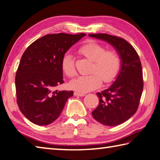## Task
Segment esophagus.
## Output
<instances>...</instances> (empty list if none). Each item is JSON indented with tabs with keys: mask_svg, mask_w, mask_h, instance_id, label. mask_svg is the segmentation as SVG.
Wrapping results in <instances>:
<instances>
[{
	"mask_svg": "<svg viewBox=\"0 0 160 160\" xmlns=\"http://www.w3.org/2000/svg\"><path fill=\"white\" fill-rule=\"evenodd\" d=\"M74 94L75 96H79V97H83L86 95L84 93H81V92H74Z\"/></svg>",
	"mask_w": 160,
	"mask_h": 160,
	"instance_id": "1",
	"label": "esophagus"
}]
</instances>
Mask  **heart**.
Masks as SVG:
<instances>
[{
    "label": "heart",
    "instance_id": "heart-1",
    "mask_svg": "<svg viewBox=\"0 0 160 160\" xmlns=\"http://www.w3.org/2000/svg\"><path fill=\"white\" fill-rule=\"evenodd\" d=\"M78 52L89 60L92 61L90 72L86 76H80L71 81L70 87L81 93L90 92L101 86L102 79L104 83H109L115 79L121 68V58L115 50H106L103 45L89 41L78 49ZM61 69L69 77L76 74L72 56L66 54L61 60Z\"/></svg>",
    "mask_w": 160,
    "mask_h": 160
}]
</instances>
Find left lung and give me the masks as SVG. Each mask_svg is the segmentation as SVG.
Here are the masks:
<instances>
[{
    "label": "left lung",
    "mask_w": 160,
    "mask_h": 160,
    "mask_svg": "<svg viewBox=\"0 0 160 160\" xmlns=\"http://www.w3.org/2000/svg\"><path fill=\"white\" fill-rule=\"evenodd\" d=\"M88 35L112 45L121 58V69L116 80L108 88L97 93L99 103L92 112L94 119L103 125H119L138 108L144 86L141 61L135 48L125 39L108 34Z\"/></svg>",
    "instance_id": "obj_1"
}]
</instances>
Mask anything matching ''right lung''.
<instances>
[{
	"instance_id": "right-lung-1",
	"label": "right lung",
	"mask_w": 160,
	"mask_h": 160,
	"mask_svg": "<svg viewBox=\"0 0 160 160\" xmlns=\"http://www.w3.org/2000/svg\"><path fill=\"white\" fill-rule=\"evenodd\" d=\"M86 34H47L24 52L16 71L15 84L19 109L32 123L45 126L60 115L73 91L53 89L62 84V58Z\"/></svg>"
}]
</instances>
